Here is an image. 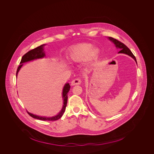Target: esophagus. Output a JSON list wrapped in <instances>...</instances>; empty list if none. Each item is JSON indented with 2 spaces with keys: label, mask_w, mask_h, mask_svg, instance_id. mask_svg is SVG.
Returning <instances> with one entry per match:
<instances>
[{
  "label": "esophagus",
  "mask_w": 154,
  "mask_h": 154,
  "mask_svg": "<svg viewBox=\"0 0 154 154\" xmlns=\"http://www.w3.org/2000/svg\"><path fill=\"white\" fill-rule=\"evenodd\" d=\"M81 83V81L79 79H75L71 82V85H79Z\"/></svg>",
  "instance_id": "34e87169"
}]
</instances>
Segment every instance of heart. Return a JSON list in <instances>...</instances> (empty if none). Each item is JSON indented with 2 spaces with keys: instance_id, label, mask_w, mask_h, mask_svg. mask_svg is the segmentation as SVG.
<instances>
[{
  "instance_id": "heart-1",
  "label": "heart",
  "mask_w": 154,
  "mask_h": 154,
  "mask_svg": "<svg viewBox=\"0 0 154 154\" xmlns=\"http://www.w3.org/2000/svg\"><path fill=\"white\" fill-rule=\"evenodd\" d=\"M100 54L98 47L93 46L91 43H84L72 47L67 56L69 61L80 63L85 60L86 64H91L97 60Z\"/></svg>"
}]
</instances>
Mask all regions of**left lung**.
Returning a JSON list of instances; mask_svg holds the SVG:
<instances>
[{"label":"left lung","mask_w":154,"mask_h":154,"mask_svg":"<svg viewBox=\"0 0 154 154\" xmlns=\"http://www.w3.org/2000/svg\"><path fill=\"white\" fill-rule=\"evenodd\" d=\"M108 39L115 44L117 49H119V50H120V51L119 52V53L125 54H126L129 56H131L132 58H133L134 59V60L135 61V62L137 63V60H136L135 56L133 54V53L129 49V48L126 46V45H125L123 43L113 38L108 37Z\"/></svg>","instance_id":"1"}]
</instances>
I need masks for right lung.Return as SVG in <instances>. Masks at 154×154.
I'll return each mask as SVG.
<instances>
[{"instance_id": "add662e5", "label": "right lung", "mask_w": 154, "mask_h": 154, "mask_svg": "<svg viewBox=\"0 0 154 154\" xmlns=\"http://www.w3.org/2000/svg\"><path fill=\"white\" fill-rule=\"evenodd\" d=\"M45 45H46L44 44V45H42L40 46L37 47V48L28 52L22 57L21 60L20 62V65H19L17 72H16V77L17 76V74H18L19 70L21 69L22 66L23 65V63L28 62V61H30L38 59H41L46 56L45 53L44 51V46ZM70 88V86L69 85V84L66 83L65 84L63 89V93H62V96L63 98V106L62 107L60 112H59L56 116L52 117L39 116L35 115L33 113L28 112V111H27L28 114L30 116L32 117L34 119H39V120H43V121H55V120H57L59 119L61 117L63 116V113L65 112V108L66 107L67 100H68V93L69 92Z\"/></svg>"}]
</instances>
